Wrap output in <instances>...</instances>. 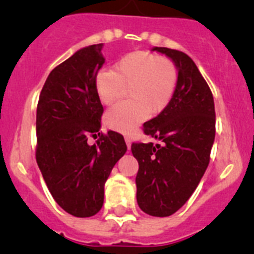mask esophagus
Returning <instances> with one entry per match:
<instances>
[{
	"instance_id": "esophagus-1",
	"label": "esophagus",
	"mask_w": 254,
	"mask_h": 254,
	"mask_svg": "<svg viewBox=\"0 0 254 254\" xmlns=\"http://www.w3.org/2000/svg\"><path fill=\"white\" fill-rule=\"evenodd\" d=\"M125 141H126V143H127V147H131V142H132V138L131 137H128V136H126L125 137Z\"/></svg>"
}]
</instances>
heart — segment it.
I'll return each mask as SVG.
<instances>
[{"label": "heart", "instance_id": "1", "mask_svg": "<svg viewBox=\"0 0 254 254\" xmlns=\"http://www.w3.org/2000/svg\"><path fill=\"white\" fill-rule=\"evenodd\" d=\"M178 84V67L169 58L150 52H133L112 71H100L95 90L103 105H112L128 89L129 100L116 105L104 117L105 125L128 133L149 116H158L172 102Z\"/></svg>", "mask_w": 254, "mask_h": 254}]
</instances>
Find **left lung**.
<instances>
[{
	"instance_id": "left-lung-1",
	"label": "left lung",
	"mask_w": 254,
	"mask_h": 254,
	"mask_svg": "<svg viewBox=\"0 0 254 254\" xmlns=\"http://www.w3.org/2000/svg\"><path fill=\"white\" fill-rule=\"evenodd\" d=\"M154 51L176 64L178 84L167 109L143 123V133L160 143L133 142L131 151L138 161V206L147 215L165 217L187 202L205 174L216 117L212 93L190 57L165 47Z\"/></svg>"
}]
</instances>
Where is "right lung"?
<instances>
[{
	"label": "right lung",
	"instance_id": "add662e5",
	"mask_svg": "<svg viewBox=\"0 0 254 254\" xmlns=\"http://www.w3.org/2000/svg\"><path fill=\"white\" fill-rule=\"evenodd\" d=\"M103 44H93L52 69L37 107V158L56 202L76 217L98 214L104 185L127 151L121 133L99 132L103 105L95 77L104 64ZM100 138L89 145V137Z\"/></svg>",
	"mask_w": 254,
	"mask_h": 254
}]
</instances>
